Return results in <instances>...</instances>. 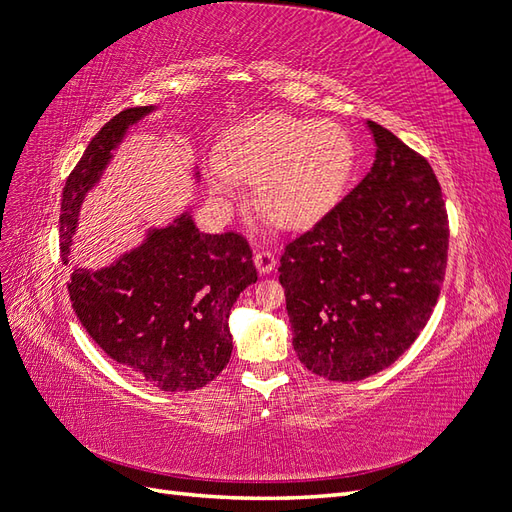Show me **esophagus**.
<instances>
[{"label": "esophagus", "instance_id": "1", "mask_svg": "<svg viewBox=\"0 0 512 512\" xmlns=\"http://www.w3.org/2000/svg\"><path fill=\"white\" fill-rule=\"evenodd\" d=\"M275 256L271 250H267V247H262V250H258L254 254V265L260 273H271L275 269Z\"/></svg>", "mask_w": 512, "mask_h": 512}]
</instances>
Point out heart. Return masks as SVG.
I'll return each instance as SVG.
<instances>
[{"instance_id": "b5f03b06", "label": "heart", "mask_w": 512, "mask_h": 512, "mask_svg": "<svg viewBox=\"0 0 512 512\" xmlns=\"http://www.w3.org/2000/svg\"><path fill=\"white\" fill-rule=\"evenodd\" d=\"M352 164L348 134L331 121L273 115L239 128L226 153L209 158L211 192L235 198L256 181L258 207L280 226H303L327 211Z\"/></svg>"}]
</instances>
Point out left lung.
Returning a JSON list of instances; mask_svg holds the SVG:
<instances>
[{
  "mask_svg": "<svg viewBox=\"0 0 512 512\" xmlns=\"http://www.w3.org/2000/svg\"><path fill=\"white\" fill-rule=\"evenodd\" d=\"M369 130L374 166L280 260L294 352L337 382L378 374L414 344L438 303L448 254L433 168L380 123Z\"/></svg>",
  "mask_w": 512,
  "mask_h": 512,
  "instance_id": "obj_1",
  "label": "left lung"
}]
</instances>
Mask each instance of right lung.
<instances>
[{
  "mask_svg": "<svg viewBox=\"0 0 512 512\" xmlns=\"http://www.w3.org/2000/svg\"><path fill=\"white\" fill-rule=\"evenodd\" d=\"M149 111L126 108L104 123L68 175L59 213L64 265L85 192L126 128ZM256 280L252 247L241 232L203 235L190 215H181L115 265L74 269L68 294L83 329L115 363L160 391L183 393L209 384L230 361V307Z\"/></svg>",
  "mask_w": 512,
  "mask_h": 512,
  "instance_id": "1",
  "label": "right lung"
}]
</instances>
